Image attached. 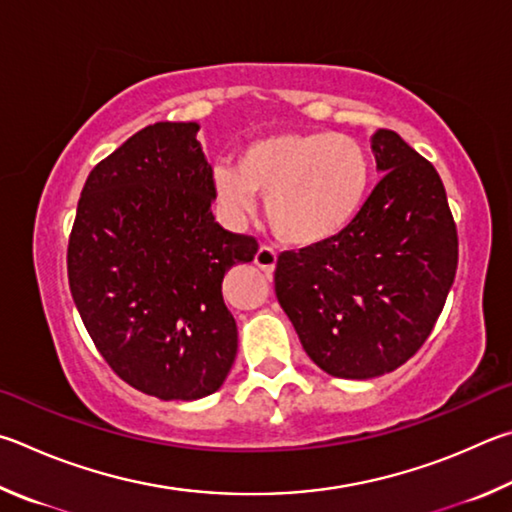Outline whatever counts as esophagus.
Masks as SVG:
<instances>
[{
	"mask_svg": "<svg viewBox=\"0 0 512 512\" xmlns=\"http://www.w3.org/2000/svg\"><path fill=\"white\" fill-rule=\"evenodd\" d=\"M276 261H279V256H276V251L272 247H258L254 263L261 267L265 274H272L276 270Z\"/></svg>",
	"mask_w": 512,
	"mask_h": 512,
	"instance_id": "34e87169",
	"label": "esophagus"
}]
</instances>
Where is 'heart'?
Masks as SVG:
<instances>
[{
    "label": "heart",
    "mask_w": 512,
    "mask_h": 512,
    "mask_svg": "<svg viewBox=\"0 0 512 512\" xmlns=\"http://www.w3.org/2000/svg\"><path fill=\"white\" fill-rule=\"evenodd\" d=\"M371 157L360 141L330 130H285L249 141L238 164L211 168L220 215L245 222L265 195L274 236L292 247H315L339 236L360 213L371 186Z\"/></svg>",
    "instance_id": "1"
}]
</instances>
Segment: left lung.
<instances>
[{
	"label": "left lung",
	"mask_w": 512,
	"mask_h": 512,
	"mask_svg": "<svg viewBox=\"0 0 512 512\" xmlns=\"http://www.w3.org/2000/svg\"><path fill=\"white\" fill-rule=\"evenodd\" d=\"M382 179L333 240L279 256L276 299L321 371L371 380L432 333L459 263L436 168L391 130L371 134Z\"/></svg>",
	"instance_id": "1"
}]
</instances>
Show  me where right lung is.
<instances>
[{"label":"right lung","mask_w":512,"mask_h":512,"mask_svg":"<svg viewBox=\"0 0 512 512\" xmlns=\"http://www.w3.org/2000/svg\"><path fill=\"white\" fill-rule=\"evenodd\" d=\"M197 130L148 125L105 157L80 193L67 251L71 297L98 353L159 400H200L227 380L238 326L222 279L258 251L215 222Z\"/></svg>","instance_id":"obj_1"}]
</instances>
